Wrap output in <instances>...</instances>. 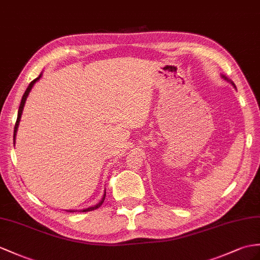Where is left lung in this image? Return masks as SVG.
Returning <instances> with one entry per match:
<instances>
[{
	"label": "left lung",
	"mask_w": 260,
	"mask_h": 260,
	"mask_svg": "<svg viewBox=\"0 0 260 260\" xmlns=\"http://www.w3.org/2000/svg\"><path fill=\"white\" fill-rule=\"evenodd\" d=\"M223 77H224V76H223ZM224 78H225V79H226V77H224ZM233 85H234V84H233Z\"/></svg>",
	"instance_id": "obj_1"
}]
</instances>
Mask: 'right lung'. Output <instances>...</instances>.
<instances>
[{
    "label": "right lung",
    "mask_w": 260,
    "mask_h": 260,
    "mask_svg": "<svg viewBox=\"0 0 260 260\" xmlns=\"http://www.w3.org/2000/svg\"><path fill=\"white\" fill-rule=\"evenodd\" d=\"M41 78V75L39 76V77L37 78H35L33 81H30V84L28 85V87L26 88V90H25V92H24V94H23V97H22V100H21V105H20V108H18V113H17V119H16V122H15V126H14V136H13V139H14V141H15V136H16V131H17V126H18V122H20V119H21V116H22V111H23V107H24V104H25V100H26V98H27V94H28V92L30 91V89H31V87H33V85L35 84V82L39 80ZM105 198H106V193L104 194V198L101 199V201L99 202V203L97 204V205H94V206H92V207H89V208H86V210H84L82 212H90V211H93V210H97L98 207H100L101 205H103V203H104V201H105ZM72 212V211H71Z\"/></svg>",
    "instance_id": "right-lung-1"
}]
</instances>
